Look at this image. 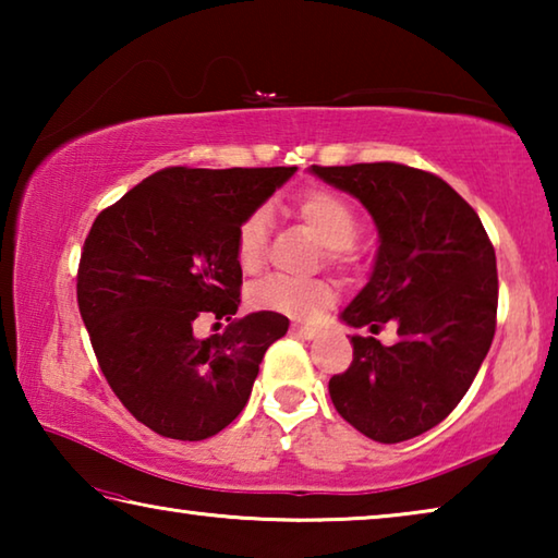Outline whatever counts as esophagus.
<instances>
[{"mask_svg": "<svg viewBox=\"0 0 558 558\" xmlns=\"http://www.w3.org/2000/svg\"><path fill=\"white\" fill-rule=\"evenodd\" d=\"M290 329H292V335H298V337H302V339H313V337L317 335V327H313V325L295 323Z\"/></svg>", "mask_w": 558, "mask_h": 558, "instance_id": "34e87169", "label": "esophagus"}]
</instances>
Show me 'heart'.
Wrapping results in <instances>:
<instances>
[{"instance_id":"obj_1","label":"heart","mask_w":558,"mask_h":558,"mask_svg":"<svg viewBox=\"0 0 558 558\" xmlns=\"http://www.w3.org/2000/svg\"><path fill=\"white\" fill-rule=\"evenodd\" d=\"M295 214L307 223L319 241L325 243L327 260L339 270H349L356 263L359 216L342 196L325 189H313L298 196ZM268 243V214L263 209L251 211L235 229L233 253L239 268L256 272L266 258ZM335 290L327 280H292L286 276H270L256 282L248 292V302L256 310L278 313L292 319H313L317 313L332 305Z\"/></svg>"}]
</instances>
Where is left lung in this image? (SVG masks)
Listing matches in <instances>:
<instances>
[{
    "mask_svg": "<svg viewBox=\"0 0 558 558\" xmlns=\"http://www.w3.org/2000/svg\"><path fill=\"white\" fill-rule=\"evenodd\" d=\"M366 206L379 229L372 278L342 319L349 369L329 379L347 423L379 442L421 436L468 393L497 327V258L475 209L440 177L396 162L310 167ZM397 325V342L373 335Z\"/></svg>",
    "mask_w": 558,
    "mask_h": 558,
    "instance_id": "1",
    "label": "left lung"
}]
</instances>
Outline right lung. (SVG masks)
<instances>
[{"mask_svg": "<svg viewBox=\"0 0 558 558\" xmlns=\"http://www.w3.org/2000/svg\"><path fill=\"white\" fill-rule=\"evenodd\" d=\"M298 167H167L93 221L78 266V310L100 372L122 405L165 438L204 440L243 411L266 349L288 317L231 319L243 272L239 223ZM230 327L196 340L193 319Z\"/></svg>", "mask_w": 558, "mask_h": 558, "instance_id": "obj_1", "label": "right lung"}]
</instances>
